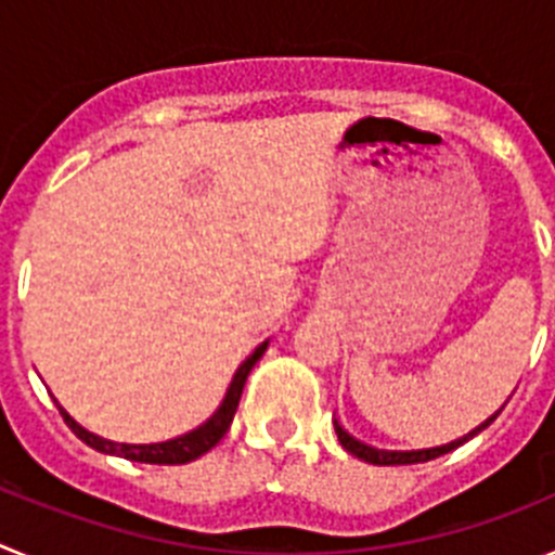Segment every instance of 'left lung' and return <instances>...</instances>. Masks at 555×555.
Segmentation results:
<instances>
[{
    "label": "left lung",
    "instance_id": "1",
    "mask_svg": "<svg viewBox=\"0 0 555 555\" xmlns=\"http://www.w3.org/2000/svg\"><path fill=\"white\" fill-rule=\"evenodd\" d=\"M498 414H500V411H498ZM498 414H492L487 420V423H480L478 428L469 430V434L461 436V439H455V442L442 444V448H428V450H377V448H370V444L358 442L356 436L347 434V430L341 428V425H338V423H336V434H338V442H341V448H345L347 453L356 455V459L366 461V464H377V467H391V464H423V461L439 459V455L450 453V450H455V448H459V444L469 442L473 436H478L480 430L489 428V425H492L494 420H498Z\"/></svg>",
    "mask_w": 555,
    "mask_h": 555
}]
</instances>
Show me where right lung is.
I'll use <instances>...</instances> for the list:
<instances>
[{
	"label": "right lung",
	"mask_w": 555,
	"mask_h": 555,
	"mask_svg": "<svg viewBox=\"0 0 555 555\" xmlns=\"http://www.w3.org/2000/svg\"><path fill=\"white\" fill-rule=\"evenodd\" d=\"M267 347H269V341H263V345L255 347L253 356H249L247 361L238 366V370H235L222 405L214 411V416H210L208 423H203L199 428L189 430V434L178 436V439H169V442H158V444L111 442V439H102V436H96V434H91V430L82 428L77 420H72V416L66 414V409H61V405H57V409H61V416L66 420V425L72 428V434H75L77 439H82L88 448L100 450V453L121 455V459H127V461H141V464H189V461H194V459H199L203 453H208L210 448H217L219 439L228 434L230 423H233L235 409H238V400H242L247 375L253 372V366L258 364V358L267 352Z\"/></svg>",
	"instance_id": "obj_1"
}]
</instances>
